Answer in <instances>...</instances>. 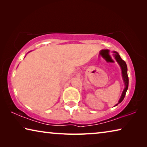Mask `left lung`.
<instances>
[{"label":"left lung","instance_id":"8db88e82","mask_svg":"<svg viewBox=\"0 0 147 147\" xmlns=\"http://www.w3.org/2000/svg\"><path fill=\"white\" fill-rule=\"evenodd\" d=\"M114 53H115L114 54V56H115L116 60L117 61V62L119 63V64L120 65L121 67L123 80L124 82V84H125V88H124L123 93H122L120 100H119L118 104H117L115 105V106H117L119 103H121V102L123 100V99L124 98V96L126 95V91H127V89L128 88V73H127V65H126V62L121 59V56H119V54L117 53V52H114Z\"/></svg>","mask_w":147,"mask_h":147}]
</instances>
